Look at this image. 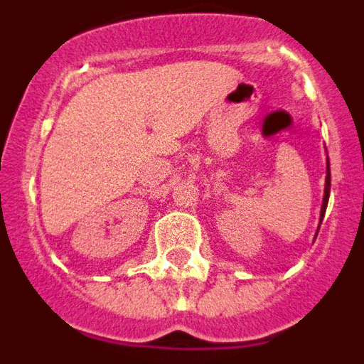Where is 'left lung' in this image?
I'll use <instances>...</instances> for the list:
<instances>
[{
	"label": "left lung",
	"instance_id": "1",
	"mask_svg": "<svg viewBox=\"0 0 364 364\" xmlns=\"http://www.w3.org/2000/svg\"><path fill=\"white\" fill-rule=\"evenodd\" d=\"M326 186H324V198H323V208H321V220H323L324 213H326V205H328V198H330V162H328L326 167Z\"/></svg>",
	"mask_w": 364,
	"mask_h": 364
}]
</instances>
